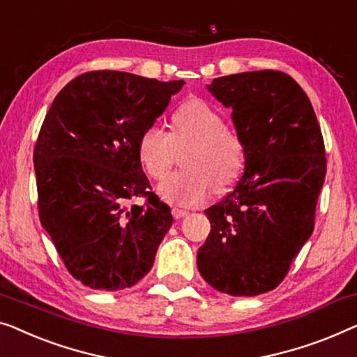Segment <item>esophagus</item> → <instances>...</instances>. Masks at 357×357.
Returning <instances> with one entry per match:
<instances>
[{"label":"esophagus","mask_w":357,"mask_h":357,"mask_svg":"<svg viewBox=\"0 0 357 357\" xmlns=\"http://www.w3.org/2000/svg\"><path fill=\"white\" fill-rule=\"evenodd\" d=\"M190 213L187 209H182V208H174L172 209V215L175 217V219H182V217H185V215H188Z\"/></svg>","instance_id":"esophagus-1"}]
</instances>
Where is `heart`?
<instances>
[{"label": "heart", "mask_w": 357, "mask_h": 357, "mask_svg": "<svg viewBox=\"0 0 357 357\" xmlns=\"http://www.w3.org/2000/svg\"><path fill=\"white\" fill-rule=\"evenodd\" d=\"M185 151L180 172L158 185L162 201L175 206H196L213 190H225L243 172L246 148L238 133L227 128L225 117L208 101L191 98L175 111L172 133L158 123L144 128L138 140V158L151 178H161L172 166L177 151Z\"/></svg>", "instance_id": "heart-1"}]
</instances>
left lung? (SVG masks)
Instances as JSON below:
<instances>
[{"label": "left lung", "instance_id": "obj_1", "mask_svg": "<svg viewBox=\"0 0 357 357\" xmlns=\"http://www.w3.org/2000/svg\"><path fill=\"white\" fill-rule=\"evenodd\" d=\"M206 89L231 109L246 159L234 191L204 211L211 234L198 271L217 291L256 296L285 278L312 235L327 170L322 132L307 95L283 72L231 74Z\"/></svg>", "mask_w": 357, "mask_h": 357}]
</instances>
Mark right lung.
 I'll list each match as a JSON object with an SVG mask.
<instances>
[{"mask_svg": "<svg viewBox=\"0 0 357 357\" xmlns=\"http://www.w3.org/2000/svg\"><path fill=\"white\" fill-rule=\"evenodd\" d=\"M183 85L86 72L58 93L45 117L33 151L40 222L85 287L123 290L153 267L174 219L148 191L138 140ZM135 195L149 203L127 208Z\"/></svg>", "mask_w": 357, "mask_h": 357, "instance_id": "1", "label": "right lung"}]
</instances>
